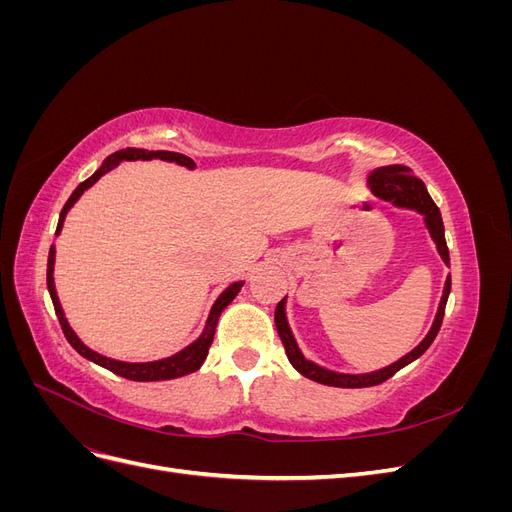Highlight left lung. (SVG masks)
<instances>
[{
  "instance_id": "obj_1",
  "label": "left lung",
  "mask_w": 512,
  "mask_h": 512,
  "mask_svg": "<svg viewBox=\"0 0 512 512\" xmlns=\"http://www.w3.org/2000/svg\"><path fill=\"white\" fill-rule=\"evenodd\" d=\"M371 192L376 196L389 200V203L397 205V207H408V209H416L418 213L425 215V224L431 232L433 241L438 245V252L442 256V260L451 262L448 258V247H446V239H444V224H442V215L440 209L433 203L425 183L418 179L408 166H401V164H393V166H382L376 168L374 173L369 175L367 179ZM448 294H451V275H448V280L444 284V294H442V301L438 307V314L436 320H433V327L427 333V337L423 339L421 344H418L412 352H408L406 356H401L399 361H395L393 365L384 367L374 371V374H361V376H350V374H337V371H329L324 367H318L316 363L307 361L305 356L301 354L297 342H294V337L290 333V327L286 322V312H284V303L286 299H282L275 307V327L277 333H280V339L284 344L286 356L288 361L292 363V367L303 374L305 378L320 382V384H327V386H339V389H365V386H376L389 380L391 376H395L401 367H406L408 363H412L414 359H418L429 346L433 339H436L440 327H442V320H444V309H446V301H448Z\"/></svg>"
}]
</instances>
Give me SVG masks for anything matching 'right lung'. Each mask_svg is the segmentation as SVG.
<instances>
[{"label":"right lung","mask_w":512,"mask_h":512,"mask_svg":"<svg viewBox=\"0 0 512 512\" xmlns=\"http://www.w3.org/2000/svg\"><path fill=\"white\" fill-rule=\"evenodd\" d=\"M153 158H160V160H166V162H177L185 168H194V160L183 156V153H175V151H147V149H134V147H128V149H121V151H115L113 156H108L104 160V164L96 170L94 175H91L89 179H85L83 183H79V188H76L68 203L64 205V209H61L59 213V222H57V230L55 235H59L61 232V226H64V220H66V213L70 211V207L76 203V200L81 198V194L91 188L102 175H106L108 170H113L115 166H119L123 160H153ZM53 265H55V247L51 245L49 250V265H46V286H49V294L53 299V307H55V314L59 318V324H61V331H64L66 339L70 342V346L79 352L81 356H85V359L94 361L96 365L113 371V374L121 376V378H128V380H134V382H156V380H173V378H181L185 374H192V371H196L200 365L205 363L207 354H209V348H211V342H213V335H215V324H218V318L220 314L224 312V307L237 297L239 288L243 286V282H237L228 286L222 294L220 299L213 303L211 307V314H209V320H207V327L203 331V335H200L194 344H190L188 348H183L181 352L168 356V359H162V361H151V363H123V361H115V359H108V356H102L94 350H89L79 337H76V333L70 329L68 320L64 318V309H61L59 305V299H57V292H55V284H53Z\"/></svg>","instance_id":"1"}]
</instances>
